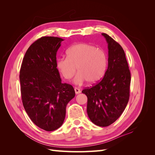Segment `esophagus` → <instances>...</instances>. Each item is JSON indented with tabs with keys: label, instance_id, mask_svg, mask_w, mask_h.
Wrapping results in <instances>:
<instances>
[{
	"label": "esophagus",
	"instance_id": "obj_1",
	"mask_svg": "<svg viewBox=\"0 0 155 155\" xmlns=\"http://www.w3.org/2000/svg\"><path fill=\"white\" fill-rule=\"evenodd\" d=\"M74 91H75V92H76V94H78L81 93V90L78 88H74Z\"/></svg>",
	"mask_w": 155,
	"mask_h": 155
}]
</instances>
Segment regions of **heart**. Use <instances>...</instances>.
Wrapping results in <instances>:
<instances>
[{"mask_svg": "<svg viewBox=\"0 0 155 155\" xmlns=\"http://www.w3.org/2000/svg\"><path fill=\"white\" fill-rule=\"evenodd\" d=\"M67 57L58 61V68L62 76L71 79L77 71L74 83L82 85L86 81L89 84L96 83L103 78L107 68V56L105 51L87 43L72 45L67 50Z\"/></svg>", "mask_w": 155, "mask_h": 155, "instance_id": "obj_1", "label": "heart"}]
</instances>
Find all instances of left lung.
Instances as JSON below:
<instances>
[{"mask_svg": "<svg viewBox=\"0 0 155 155\" xmlns=\"http://www.w3.org/2000/svg\"><path fill=\"white\" fill-rule=\"evenodd\" d=\"M108 43V67L101 80L82 92L87 96V111L92 123L107 127L123 113L129 99L130 73L124 50L106 34H101Z\"/></svg>", "mask_w": 155, "mask_h": 155, "instance_id": "left-lung-1", "label": "left lung"}]
</instances>
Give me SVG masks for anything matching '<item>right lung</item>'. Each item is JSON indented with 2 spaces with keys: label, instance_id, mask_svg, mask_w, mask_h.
I'll return each mask as SVG.
<instances>
[{
  "label": "right lung",
  "instance_id": "right-lung-1",
  "mask_svg": "<svg viewBox=\"0 0 155 155\" xmlns=\"http://www.w3.org/2000/svg\"><path fill=\"white\" fill-rule=\"evenodd\" d=\"M59 37H42L27 50L20 70L23 106L31 120L46 131L59 128L64 122L68 103L75 96L73 87L62 83L56 54Z\"/></svg>",
  "mask_w": 155,
  "mask_h": 155
}]
</instances>
